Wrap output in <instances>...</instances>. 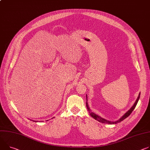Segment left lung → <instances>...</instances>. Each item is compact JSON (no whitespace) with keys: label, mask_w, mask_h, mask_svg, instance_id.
<instances>
[{"label":"left lung","mask_w":150,"mask_h":150,"mask_svg":"<svg viewBox=\"0 0 150 150\" xmlns=\"http://www.w3.org/2000/svg\"><path fill=\"white\" fill-rule=\"evenodd\" d=\"M140 94H141V93H139V96H138V97L137 100L135 101L133 105L131 107V108L130 109V110H129L128 111H127V112H126V113L123 115V116H122L120 119H118V120H117V121H115L107 120H106V119H105V118H103L100 117L99 115L96 114L94 112H92L91 110H90V108H89L88 105V102H87V100H87V95H86V100H86V101H87V102H86V106H87V110L88 111L89 114H90V115H91V117H92L94 119H95L96 120H97V121H98L102 122V123L109 124V125H114V124H117V123H118V122H120L122 121V120H124L125 118H126L127 117H128L130 115V114H131V113L132 112V111L134 110V109L135 108L136 106H137V103H138V100H139V98H140Z\"/></svg>","instance_id":"1"}]
</instances>
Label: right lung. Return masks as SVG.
<instances>
[{"label":"right lung","instance_id":"obj_1","mask_svg":"<svg viewBox=\"0 0 150 150\" xmlns=\"http://www.w3.org/2000/svg\"><path fill=\"white\" fill-rule=\"evenodd\" d=\"M54 118V117H53ZM32 120V121H34V122H38V121H35V120ZM47 121H48V120H47Z\"/></svg>","mask_w":150,"mask_h":150}]
</instances>
